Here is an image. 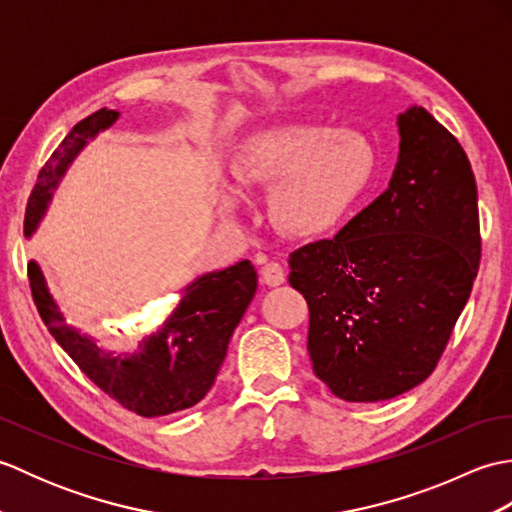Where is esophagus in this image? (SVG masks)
Masks as SVG:
<instances>
[{
	"mask_svg": "<svg viewBox=\"0 0 512 512\" xmlns=\"http://www.w3.org/2000/svg\"><path fill=\"white\" fill-rule=\"evenodd\" d=\"M259 275H262V284H266L270 288L281 286L286 281L284 268H281L277 262H268L266 266H262V270H259Z\"/></svg>",
	"mask_w": 512,
	"mask_h": 512,
	"instance_id": "obj_1",
	"label": "esophagus"
}]
</instances>
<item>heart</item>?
Masks as SVG:
<instances>
[{
  "mask_svg": "<svg viewBox=\"0 0 512 512\" xmlns=\"http://www.w3.org/2000/svg\"><path fill=\"white\" fill-rule=\"evenodd\" d=\"M376 165L369 140L350 129L286 123L257 129L231 158L239 193L275 189L270 217L281 233L310 239L330 233L367 187ZM224 213L237 209L228 191L217 193Z\"/></svg>",
  "mask_w": 512,
  "mask_h": 512,
  "instance_id": "heart-1",
  "label": "heart"
}]
</instances>
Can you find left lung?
<instances>
[{
  "label": "left lung",
  "instance_id": "8db88e82",
  "mask_svg": "<svg viewBox=\"0 0 512 512\" xmlns=\"http://www.w3.org/2000/svg\"><path fill=\"white\" fill-rule=\"evenodd\" d=\"M389 187L336 237L290 255L308 301L312 369L350 402L396 398L427 378L480 266L477 184L462 145L424 107L398 114Z\"/></svg>",
  "mask_w": 512,
  "mask_h": 512
}]
</instances>
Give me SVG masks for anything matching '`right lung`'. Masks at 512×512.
Wrapping results in <instances>:
<instances>
[{
    "mask_svg": "<svg viewBox=\"0 0 512 512\" xmlns=\"http://www.w3.org/2000/svg\"><path fill=\"white\" fill-rule=\"evenodd\" d=\"M118 118L121 112L103 107L76 123L54 149L30 193L24 224L28 239L37 233L54 191L76 156ZM28 275L37 310L54 341L94 385L145 418L189 409L209 394L226 358L228 341L257 292V270L248 259L211 270L182 288L178 306L154 332L145 334L132 352H110L96 343L94 336L65 321L35 259L28 262Z\"/></svg>",
    "mask_w": 512,
    "mask_h": 512,
    "instance_id": "right-lung-1",
    "label": "right lung"
}]
</instances>
